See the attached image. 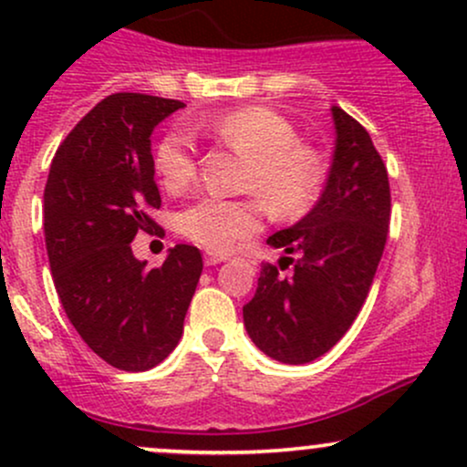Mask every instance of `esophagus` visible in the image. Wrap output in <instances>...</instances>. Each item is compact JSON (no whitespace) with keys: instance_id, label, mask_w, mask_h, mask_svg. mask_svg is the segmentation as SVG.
Wrapping results in <instances>:
<instances>
[{"instance_id":"1","label":"esophagus","mask_w":467,"mask_h":467,"mask_svg":"<svg viewBox=\"0 0 467 467\" xmlns=\"http://www.w3.org/2000/svg\"><path fill=\"white\" fill-rule=\"evenodd\" d=\"M226 261V254H217V252H206L203 254V264L206 265H217V264H223Z\"/></svg>"}]
</instances>
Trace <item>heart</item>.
<instances>
[{"mask_svg":"<svg viewBox=\"0 0 467 467\" xmlns=\"http://www.w3.org/2000/svg\"><path fill=\"white\" fill-rule=\"evenodd\" d=\"M200 127L252 158L245 189L254 191L276 215L303 211L318 191L323 178L318 155L298 144L294 127L276 111L244 107ZM153 169L164 189L182 191L191 184L197 162L195 140L186 127H173L160 138L153 151ZM178 228L186 239L203 248L226 252L261 228V206L202 195L180 213Z\"/></svg>","mask_w":467,"mask_h":467,"instance_id":"b5f03b06","label":"heart"}]
</instances>
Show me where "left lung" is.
<instances>
[{
  "mask_svg": "<svg viewBox=\"0 0 467 467\" xmlns=\"http://www.w3.org/2000/svg\"><path fill=\"white\" fill-rule=\"evenodd\" d=\"M331 118L334 158L323 195L294 226L267 239L285 252L281 261L294 264V275L281 278L275 265H264L254 298L244 307L252 342L283 364L312 362L347 334L387 244V166L360 122L340 107H331Z\"/></svg>",
  "mask_w": 467,
  "mask_h": 467,
  "instance_id": "1",
  "label": "left lung"
}]
</instances>
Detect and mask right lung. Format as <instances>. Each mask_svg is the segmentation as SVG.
Returning a JSON list of instances; mask_svg holds the SVG:
<instances>
[{"mask_svg":"<svg viewBox=\"0 0 467 467\" xmlns=\"http://www.w3.org/2000/svg\"><path fill=\"white\" fill-rule=\"evenodd\" d=\"M186 107L147 94H111L69 131L44 192L46 250L69 323L111 367L147 371L184 331L202 254L175 245L162 267L133 256L138 233L158 226L151 133Z\"/></svg>","mask_w":467,"mask_h":467,"instance_id":"1","label":"right lung"}]
</instances>
